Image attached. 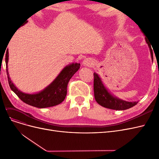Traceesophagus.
I'll return each mask as SVG.
<instances>
[{
  "mask_svg": "<svg viewBox=\"0 0 159 159\" xmlns=\"http://www.w3.org/2000/svg\"><path fill=\"white\" fill-rule=\"evenodd\" d=\"M83 64L85 66H91L93 65V61L89 58H85L83 61Z\"/></svg>",
  "mask_w": 159,
  "mask_h": 159,
  "instance_id": "esophagus-1",
  "label": "esophagus"
}]
</instances>
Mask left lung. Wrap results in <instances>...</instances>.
I'll list each match as a JSON object with an SVG mask.
<instances>
[{
	"mask_svg": "<svg viewBox=\"0 0 159 159\" xmlns=\"http://www.w3.org/2000/svg\"><path fill=\"white\" fill-rule=\"evenodd\" d=\"M146 42L148 44L150 50L151 58L153 61V53L151 44L149 42L148 39L145 37ZM94 80H93V90H94V97L95 101L102 107L115 110H125L131 108L137 105L138 102H129L126 101L118 99L109 92L108 90L105 87L102 80H101L99 75L96 73H93Z\"/></svg>",
	"mask_w": 159,
	"mask_h": 159,
	"instance_id": "obj_1",
	"label": "left lung"
}]
</instances>
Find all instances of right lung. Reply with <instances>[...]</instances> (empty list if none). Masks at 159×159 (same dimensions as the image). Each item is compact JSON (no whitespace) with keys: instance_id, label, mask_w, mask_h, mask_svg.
I'll return each mask as SVG.
<instances>
[{"instance_id":"add662e5","label":"right lung","mask_w":159,"mask_h":159,"mask_svg":"<svg viewBox=\"0 0 159 159\" xmlns=\"http://www.w3.org/2000/svg\"><path fill=\"white\" fill-rule=\"evenodd\" d=\"M27 22L28 21L24 23L22 26ZM5 61L8 84L10 85L11 89L23 102L38 108L53 107L63 102L67 94V86H68L69 81L75 72L80 69V64L78 63L71 64L66 66L59 75L57 76V78L44 89L37 93L29 94L23 93L18 90L16 86L13 84L10 77H9L8 72V50H7Z\"/></svg>"}]
</instances>
